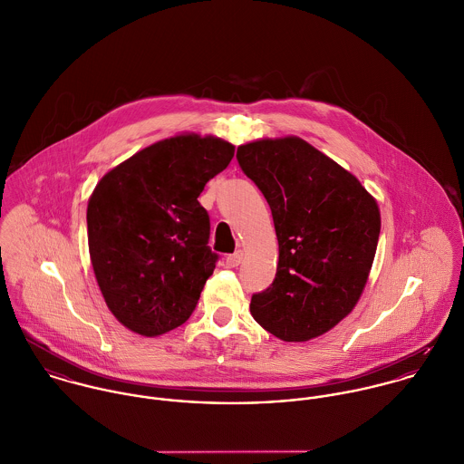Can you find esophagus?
Listing matches in <instances>:
<instances>
[{
	"label": "esophagus",
	"mask_w": 464,
	"mask_h": 464,
	"mask_svg": "<svg viewBox=\"0 0 464 464\" xmlns=\"http://www.w3.org/2000/svg\"><path fill=\"white\" fill-rule=\"evenodd\" d=\"M242 260H244V251H237L226 258V264L229 267H238L242 264Z\"/></svg>",
	"instance_id": "34e87169"
}]
</instances>
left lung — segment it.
<instances>
[{
	"label": "left lung",
	"instance_id": "1",
	"mask_svg": "<svg viewBox=\"0 0 464 464\" xmlns=\"http://www.w3.org/2000/svg\"><path fill=\"white\" fill-rule=\"evenodd\" d=\"M244 174L267 198L278 237L273 285L251 314L285 343L332 330L361 299L380 235V209L361 181L297 136L237 150Z\"/></svg>",
	"mask_w": 464,
	"mask_h": 464
}]
</instances>
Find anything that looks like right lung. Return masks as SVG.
Here are the masks:
<instances>
[{
  "mask_svg": "<svg viewBox=\"0 0 464 464\" xmlns=\"http://www.w3.org/2000/svg\"><path fill=\"white\" fill-rule=\"evenodd\" d=\"M233 156L229 141L186 132L136 152L94 186L88 202L94 278L130 332L163 335L195 310L218 258L197 197Z\"/></svg>",
  "mask_w": 464,
  "mask_h": 464,
  "instance_id": "1",
  "label": "right lung"
}]
</instances>
